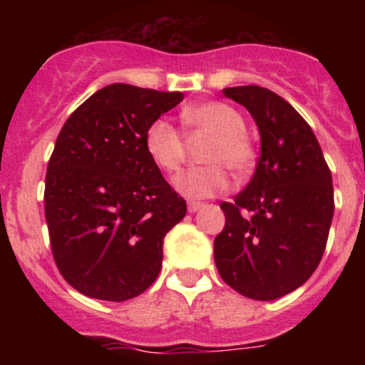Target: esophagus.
<instances>
[{"mask_svg": "<svg viewBox=\"0 0 365 365\" xmlns=\"http://www.w3.org/2000/svg\"><path fill=\"white\" fill-rule=\"evenodd\" d=\"M202 206H205V205H202V202L190 201V202H188V212H190V214H195V212H199V210H201Z\"/></svg>", "mask_w": 365, "mask_h": 365, "instance_id": "34e87169", "label": "esophagus"}]
</instances>
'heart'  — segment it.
<instances>
[{"label":"heart","instance_id":"obj_1","mask_svg":"<svg viewBox=\"0 0 365 365\" xmlns=\"http://www.w3.org/2000/svg\"><path fill=\"white\" fill-rule=\"evenodd\" d=\"M180 120L192 133L210 137L201 153L205 166L188 168L173 177V188L180 195L188 199L215 197L227 192L230 185L225 167L235 177L247 175L254 168L256 150L237 109L222 102H202L182 109ZM144 148L163 172H175L186 153L185 138L166 118H157L148 125Z\"/></svg>","mask_w":365,"mask_h":365}]
</instances>
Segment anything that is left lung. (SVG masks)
<instances>
[{
	"instance_id": "left-lung-1",
	"label": "left lung",
	"mask_w": 365,
	"mask_h": 365,
	"mask_svg": "<svg viewBox=\"0 0 365 365\" xmlns=\"http://www.w3.org/2000/svg\"><path fill=\"white\" fill-rule=\"evenodd\" d=\"M256 120L261 155L247 188L222 202L214 241L221 278L247 298L270 302L307 282L320 265L334 214L333 177L311 125L259 86L222 89Z\"/></svg>"
}]
</instances>
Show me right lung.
<instances>
[{"label": "right lung", "instance_id": "right-lung-1", "mask_svg": "<svg viewBox=\"0 0 365 365\" xmlns=\"http://www.w3.org/2000/svg\"><path fill=\"white\" fill-rule=\"evenodd\" d=\"M185 95L111 83L67 118L45 175V219L56 267L89 298L143 294L163 265L164 235L186 215L144 148L153 120Z\"/></svg>", "mask_w": 365, "mask_h": 365}]
</instances>
